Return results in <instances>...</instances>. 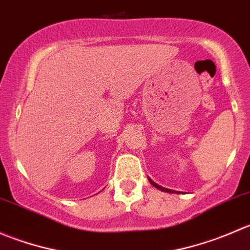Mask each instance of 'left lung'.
I'll use <instances>...</instances> for the list:
<instances>
[{
	"instance_id": "1",
	"label": "left lung",
	"mask_w": 250,
	"mask_h": 250,
	"mask_svg": "<svg viewBox=\"0 0 250 250\" xmlns=\"http://www.w3.org/2000/svg\"><path fill=\"white\" fill-rule=\"evenodd\" d=\"M148 181H150V183L152 184V185L155 186V188H160V190H162V191H166V192H172V193H173V192H175V191H174V190H170V188H163V186H160V185H158V184H156L155 181H153V180H151L150 178H148Z\"/></svg>"
}]
</instances>
